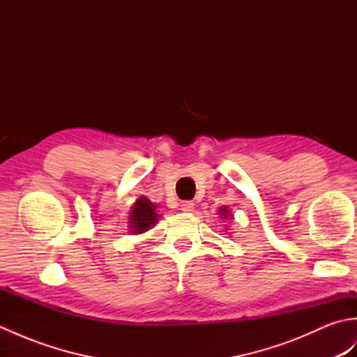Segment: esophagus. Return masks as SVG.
<instances>
[{
  "label": "esophagus",
  "instance_id": "esophagus-1",
  "mask_svg": "<svg viewBox=\"0 0 357 357\" xmlns=\"http://www.w3.org/2000/svg\"><path fill=\"white\" fill-rule=\"evenodd\" d=\"M181 210L187 211V213H190V211L195 210V202L193 201H184L183 204H181Z\"/></svg>",
  "mask_w": 357,
  "mask_h": 357
}]
</instances>
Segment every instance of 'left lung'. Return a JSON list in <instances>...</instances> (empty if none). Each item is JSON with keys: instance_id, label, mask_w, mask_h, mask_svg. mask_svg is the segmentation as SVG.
Wrapping results in <instances>:
<instances>
[{"instance_id": "left-lung-1", "label": "left lung", "mask_w": 357, "mask_h": 357, "mask_svg": "<svg viewBox=\"0 0 357 357\" xmlns=\"http://www.w3.org/2000/svg\"><path fill=\"white\" fill-rule=\"evenodd\" d=\"M219 216H221L222 219H234L231 210L229 207H225V206L219 207Z\"/></svg>"}]
</instances>
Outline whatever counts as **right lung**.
<instances>
[{"mask_svg": "<svg viewBox=\"0 0 357 357\" xmlns=\"http://www.w3.org/2000/svg\"><path fill=\"white\" fill-rule=\"evenodd\" d=\"M159 215L156 213V204L147 199L146 196H141L139 199L132 206L130 213H128V231L132 234H142L153 225L158 224Z\"/></svg>", "mask_w": 357, "mask_h": 357, "instance_id": "obj_1", "label": "right lung"}]
</instances>
